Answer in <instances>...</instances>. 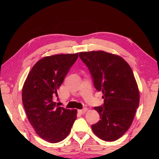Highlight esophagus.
<instances>
[{"label": "esophagus", "mask_w": 159, "mask_h": 159, "mask_svg": "<svg viewBox=\"0 0 159 159\" xmlns=\"http://www.w3.org/2000/svg\"><path fill=\"white\" fill-rule=\"evenodd\" d=\"M87 110H88L87 108H84V109H83L78 110V112H79V114H85V113L87 111Z\"/></svg>", "instance_id": "esophagus-1"}]
</instances>
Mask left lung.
<instances>
[{
	"instance_id": "1",
	"label": "left lung",
	"mask_w": 159,
	"mask_h": 159,
	"mask_svg": "<svg viewBox=\"0 0 159 159\" xmlns=\"http://www.w3.org/2000/svg\"><path fill=\"white\" fill-rule=\"evenodd\" d=\"M79 57L88 67L95 88L103 94L104 104L95 107L100 120L92 125L93 133L102 140H116L130 127L139 106L133 70L121 57L104 51L82 52Z\"/></svg>"
}]
</instances>
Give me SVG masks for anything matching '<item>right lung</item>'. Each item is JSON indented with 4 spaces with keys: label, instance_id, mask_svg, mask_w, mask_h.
I'll return each mask as SVG.
<instances>
[{
    "label": "right lung",
    "instance_id": "right-lung-1",
    "mask_svg": "<svg viewBox=\"0 0 159 159\" xmlns=\"http://www.w3.org/2000/svg\"><path fill=\"white\" fill-rule=\"evenodd\" d=\"M79 53L47 56L32 67L22 88V102L29 122L40 138L57 143L69 134L76 109L59 107L54 101L57 90Z\"/></svg>",
    "mask_w": 159,
    "mask_h": 159
}]
</instances>
